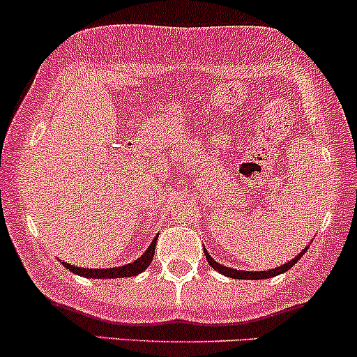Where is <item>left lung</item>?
Wrapping results in <instances>:
<instances>
[{"label":"left lung","instance_id":"obj_1","mask_svg":"<svg viewBox=\"0 0 357 357\" xmlns=\"http://www.w3.org/2000/svg\"><path fill=\"white\" fill-rule=\"evenodd\" d=\"M307 252V248L301 249V252L298 256L293 257L291 261L284 262L283 266H278V268L274 269H269V271H238V269H232V268H227V266L220 264V262H217L213 259V257L210 256L208 252H206L205 249V256H206V261H208V264L211 268L215 269V271H218L223 276H229V278H234V280H268V278H273V276H278V274L281 273H287L288 269H291L293 266L296 264V262L300 261V257L303 256V254Z\"/></svg>","mask_w":357,"mask_h":357}]
</instances>
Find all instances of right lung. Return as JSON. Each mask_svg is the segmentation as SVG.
<instances>
[{
    "mask_svg": "<svg viewBox=\"0 0 357 357\" xmlns=\"http://www.w3.org/2000/svg\"><path fill=\"white\" fill-rule=\"evenodd\" d=\"M155 242H158V237L151 242L146 252L135 259L134 262H128L125 266H119V268H107V269H88V268H77L74 264H68V262H62L66 269H69L70 273L79 274V276L84 278H93V280H107V278H128V276H137L142 271H146L151 264L152 259H154L155 252Z\"/></svg>",
    "mask_w": 357,
    "mask_h": 357,
    "instance_id": "1",
    "label": "right lung"
}]
</instances>
